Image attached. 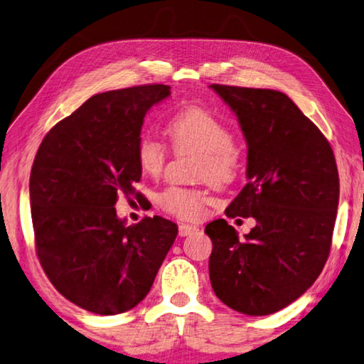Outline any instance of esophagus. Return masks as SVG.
<instances>
[{"instance_id":"obj_1","label":"esophagus","mask_w":364,"mask_h":364,"mask_svg":"<svg viewBox=\"0 0 364 364\" xmlns=\"http://www.w3.org/2000/svg\"><path fill=\"white\" fill-rule=\"evenodd\" d=\"M198 230L195 228V225H188V224H181L178 225V235L181 237H187V235H192L195 232Z\"/></svg>"}]
</instances>
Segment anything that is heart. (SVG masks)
Wrapping results in <instances>:
<instances>
[{
    "label": "heart",
    "mask_w": 364,
    "mask_h": 364,
    "mask_svg": "<svg viewBox=\"0 0 364 364\" xmlns=\"http://www.w3.org/2000/svg\"><path fill=\"white\" fill-rule=\"evenodd\" d=\"M168 134L178 150L198 153L196 172L200 178L211 183H228L240 169L242 150L234 134L210 109L187 106L176 111L168 122ZM135 156L143 174L156 177L164 169L168 150L156 136L143 135L136 143ZM158 205L182 221H196L203 214L206 195L195 188L169 187L158 195Z\"/></svg>",
    "instance_id": "heart-1"
}]
</instances>
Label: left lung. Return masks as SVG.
<instances>
[{"label": "left lung", "mask_w": 364, "mask_h": 364, "mask_svg": "<svg viewBox=\"0 0 364 364\" xmlns=\"http://www.w3.org/2000/svg\"><path fill=\"white\" fill-rule=\"evenodd\" d=\"M211 88L237 114L248 145V183L225 216L255 218L256 225L245 240L225 219L206 225L210 281L229 308L266 316L305 294L326 264L338 206L336 156L285 93Z\"/></svg>", "instance_id": "8db88e82"}]
</instances>
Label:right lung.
Here are the masks:
<instances>
[{
	"label": "right lung",
	"mask_w": 364,
	"mask_h": 364,
	"mask_svg": "<svg viewBox=\"0 0 364 364\" xmlns=\"http://www.w3.org/2000/svg\"><path fill=\"white\" fill-rule=\"evenodd\" d=\"M169 95L163 83L93 95L35 154L28 188L40 264L59 294L90 313L139 305L177 237L168 219L126 225L114 208L119 196H143L135 190L143 117Z\"/></svg>",
	"instance_id": "add662e5"
}]
</instances>
